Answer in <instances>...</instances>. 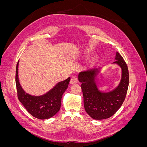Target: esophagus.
Returning <instances> with one entry per match:
<instances>
[{
    "mask_svg": "<svg viewBox=\"0 0 147 147\" xmlns=\"http://www.w3.org/2000/svg\"><path fill=\"white\" fill-rule=\"evenodd\" d=\"M78 82V80L77 78L76 77H72L70 79V83L71 84H73L75 83H77Z\"/></svg>",
    "mask_w": 147,
    "mask_h": 147,
    "instance_id": "1",
    "label": "esophagus"
}]
</instances>
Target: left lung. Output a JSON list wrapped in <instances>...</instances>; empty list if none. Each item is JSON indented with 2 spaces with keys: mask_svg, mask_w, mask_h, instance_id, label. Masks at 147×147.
<instances>
[{
  "mask_svg": "<svg viewBox=\"0 0 147 147\" xmlns=\"http://www.w3.org/2000/svg\"><path fill=\"white\" fill-rule=\"evenodd\" d=\"M115 59L113 63L121 67L122 77L118 86L112 91L104 93L98 90L95 82L97 69L87 70L78 75V80L82 83L84 109L94 119H104L113 116L125 99L129 86L127 65L118 52Z\"/></svg>",
  "mask_w": 147,
  "mask_h": 147,
  "instance_id": "8db88e82",
  "label": "left lung"
}]
</instances>
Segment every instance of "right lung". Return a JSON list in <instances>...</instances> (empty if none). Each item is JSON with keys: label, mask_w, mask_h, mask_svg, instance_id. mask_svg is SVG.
<instances>
[{"label": "right lung", "mask_w": 147, "mask_h": 147, "mask_svg": "<svg viewBox=\"0 0 147 147\" xmlns=\"http://www.w3.org/2000/svg\"><path fill=\"white\" fill-rule=\"evenodd\" d=\"M18 63L16 68V86L18 98L28 112L34 117L45 119L54 116L61 108V98L68 87L70 78L57 83L47 94L33 96L26 93L21 88L18 80Z\"/></svg>", "instance_id": "right-lung-1"}]
</instances>
